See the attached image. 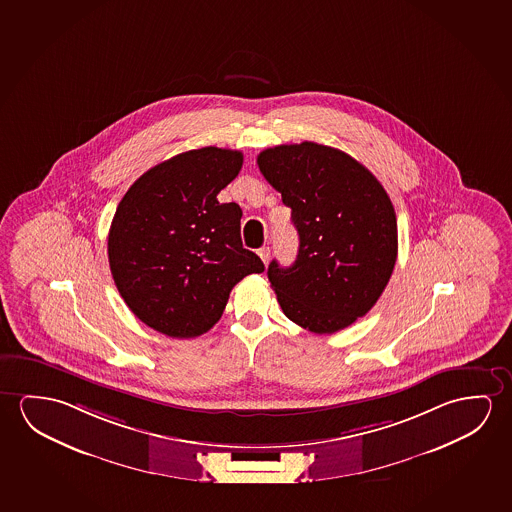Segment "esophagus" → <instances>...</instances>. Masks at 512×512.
<instances>
[{
  "label": "esophagus",
  "mask_w": 512,
  "mask_h": 512,
  "mask_svg": "<svg viewBox=\"0 0 512 512\" xmlns=\"http://www.w3.org/2000/svg\"><path fill=\"white\" fill-rule=\"evenodd\" d=\"M259 257L264 264H268L269 259H271V248L269 246H262L259 250Z\"/></svg>",
  "instance_id": "34e87169"
}]
</instances>
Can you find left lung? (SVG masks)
Instances as JSON below:
<instances>
[{
    "label": "left lung",
    "mask_w": 512,
    "mask_h": 512,
    "mask_svg": "<svg viewBox=\"0 0 512 512\" xmlns=\"http://www.w3.org/2000/svg\"><path fill=\"white\" fill-rule=\"evenodd\" d=\"M260 172L291 207L298 257L268 278L292 323L335 333L369 312L394 271L397 218L378 179L346 152L314 142L262 150Z\"/></svg>",
    "instance_id": "obj_1"
}]
</instances>
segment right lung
<instances>
[{"label":"right lung","mask_w":512,"mask_h":512,"mask_svg":"<svg viewBox=\"0 0 512 512\" xmlns=\"http://www.w3.org/2000/svg\"><path fill=\"white\" fill-rule=\"evenodd\" d=\"M241 166L239 150H188L143 173L120 200L108 236L111 275L152 330L202 335L220 321L234 285L264 271L243 248L241 207L216 198Z\"/></svg>","instance_id":"obj_1"}]
</instances>
